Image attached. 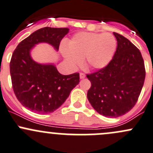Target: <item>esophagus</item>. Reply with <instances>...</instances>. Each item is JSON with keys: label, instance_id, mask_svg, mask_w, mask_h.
<instances>
[{"label": "esophagus", "instance_id": "1", "mask_svg": "<svg viewBox=\"0 0 153 153\" xmlns=\"http://www.w3.org/2000/svg\"><path fill=\"white\" fill-rule=\"evenodd\" d=\"M86 77V75L84 73H82V72H81L80 73V78L81 79H83V78H84Z\"/></svg>", "mask_w": 153, "mask_h": 153}]
</instances>
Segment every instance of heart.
<instances>
[{
    "mask_svg": "<svg viewBox=\"0 0 153 153\" xmlns=\"http://www.w3.org/2000/svg\"><path fill=\"white\" fill-rule=\"evenodd\" d=\"M67 48H62L67 62L72 68H77L84 58L89 69H101L109 64L115 55L117 41L110 33L78 32L67 43Z\"/></svg>",
    "mask_w": 153,
    "mask_h": 153,
    "instance_id": "heart-1",
    "label": "heart"
}]
</instances>
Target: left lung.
I'll use <instances>...</instances> for the list:
<instances>
[{
	"label": "left lung",
	"mask_w": 153,
	"mask_h": 153,
	"mask_svg": "<svg viewBox=\"0 0 153 153\" xmlns=\"http://www.w3.org/2000/svg\"><path fill=\"white\" fill-rule=\"evenodd\" d=\"M113 35L118 46L112 61L98 72L86 75L91 82L87 98L99 114L117 118L136 104L146 72L139 49L123 35L116 32Z\"/></svg>",
	"instance_id": "left-lung-1"
}]
</instances>
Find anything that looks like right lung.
<instances>
[{"label": "right lung", "instance_id": "obj_1", "mask_svg": "<svg viewBox=\"0 0 153 153\" xmlns=\"http://www.w3.org/2000/svg\"><path fill=\"white\" fill-rule=\"evenodd\" d=\"M69 30L51 27L38 29L23 40L12 54L10 68L14 92L21 104L32 112H54L79 84L78 72L61 75L55 64H39L31 57V50L40 43L50 44L58 51Z\"/></svg>", "mask_w": 153, "mask_h": 153}]
</instances>
